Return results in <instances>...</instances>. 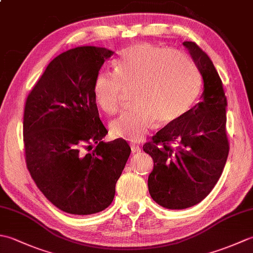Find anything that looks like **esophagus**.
<instances>
[{"label": "esophagus", "mask_w": 253, "mask_h": 253, "mask_svg": "<svg viewBox=\"0 0 253 253\" xmlns=\"http://www.w3.org/2000/svg\"><path fill=\"white\" fill-rule=\"evenodd\" d=\"M130 147H131V151H132V153H140V152H141V148L139 147V146H137V144H135V143H131V144H130Z\"/></svg>", "instance_id": "34e87169"}]
</instances>
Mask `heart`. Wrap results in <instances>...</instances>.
Segmentation results:
<instances>
[{"label":"heart","instance_id":"obj_1","mask_svg":"<svg viewBox=\"0 0 253 253\" xmlns=\"http://www.w3.org/2000/svg\"><path fill=\"white\" fill-rule=\"evenodd\" d=\"M133 89L132 109L111 124L115 138L140 140L153 127L179 121L195 103L200 79L195 63L185 53L166 46L138 43L121 53L115 73L100 71L93 96L106 115L120 109L125 90Z\"/></svg>","mask_w":253,"mask_h":253}]
</instances>
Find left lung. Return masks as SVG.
I'll return each mask as SVG.
<instances>
[{"label": "left lung", "mask_w": 253, "mask_h": 253, "mask_svg": "<svg viewBox=\"0 0 253 253\" xmlns=\"http://www.w3.org/2000/svg\"><path fill=\"white\" fill-rule=\"evenodd\" d=\"M184 44L201 73V102L143 144L153 159L150 196L159 206L182 210L201 202L221 177L228 157L226 96L212 61L196 42Z\"/></svg>", "instance_id": "1"}]
</instances>
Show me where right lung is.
<instances>
[{
	"instance_id": "1",
	"label": "right lung",
	"mask_w": 253,
	"mask_h": 253,
	"mask_svg": "<svg viewBox=\"0 0 253 253\" xmlns=\"http://www.w3.org/2000/svg\"><path fill=\"white\" fill-rule=\"evenodd\" d=\"M114 52L79 46L56 56L27 96V169L52 204L75 215L103 211L115 196L130 147L107 133L93 96L96 74Z\"/></svg>"
}]
</instances>
